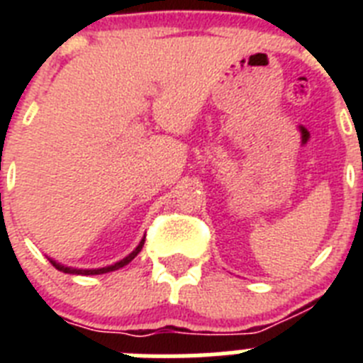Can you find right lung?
I'll return each mask as SVG.
<instances>
[{
    "instance_id": "obj_1",
    "label": "right lung",
    "mask_w": 363,
    "mask_h": 363,
    "mask_svg": "<svg viewBox=\"0 0 363 363\" xmlns=\"http://www.w3.org/2000/svg\"><path fill=\"white\" fill-rule=\"evenodd\" d=\"M143 242H145V240H142V243H140V245H138L136 249H134V251L130 252L129 256H127V258H123V259H121V262H118V264H114V265H108V267H104V269H91V271H83V269H70V267H65V265H60V264H56V262H54V259H50V264H52L54 267L57 269V271L69 272V274H105V272L118 271V269L125 267V265L129 264V262H133V259H134V256H136L138 252L142 251Z\"/></svg>"
}]
</instances>
